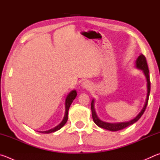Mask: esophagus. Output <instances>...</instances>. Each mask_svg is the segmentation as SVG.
Listing matches in <instances>:
<instances>
[{
  "instance_id": "1",
  "label": "esophagus",
  "mask_w": 160,
  "mask_h": 160,
  "mask_svg": "<svg viewBox=\"0 0 160 160\" xmlns=\"http://www.w3.org/2000/svg\"><path fill=\"white\" fill-rule=\"evenodd\" d=\"M82 88L83 89H86V90H88V89L90 88V83L89 81H84V82L82 83Z\"/></svg>"
}]
</instances>
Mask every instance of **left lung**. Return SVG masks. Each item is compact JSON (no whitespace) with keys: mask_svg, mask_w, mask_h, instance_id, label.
<instances>
[{"mask_svg":"<svg viewBox=\"0 0 160 160\" xmlns=\"http://www.w3.org/2000/svg\"><path fill=\"white\" fill-rule=\"evenodd\" d=\"M135 66L136 68L142 70L143 73H144L146 78V81H147V97H146L145 102L144 106H143V108L142 109V110L140 111V112L138 113V114L131 121H125V122H120V123H108V122H105V121L100 120L99 118L98 117V116H97L96 113L95 108H94V102H95V100H94V99H93L92 100V103H91L92 116L94 122L96 123V125L100 127V128L108 130V131H120V130H122L123 128H126V127H128L129 126L132 125V124L135 123V122H137V121L140 118V117H141L142 115L143 114V113L145 112L146 107H147L148 105L149 96H150V75H149V69L147 64V61H146V58L144 55L140 54L138 57L136 61H135Z\"/></svg>","mask_w":160,"mask_h":160,"instance_id":"obj_1","label":"left lung"}]
</instances>
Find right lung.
I'll list each match as a JSON object with an SVG mask.
<instances>
[{
    "instance_id": "add662e5",
    "label": "right lung",
    "mask_w": 160,
    "mask_h": 160,
    "mask_svg": "<svg viewBox=\"0 0 160 160\" xmlns=\"http://www.w3.org/2000/svg\"><path fill=\"white\" fill-rule=\"evenodd\" d=\"M77 96V92L75 90H72L68 94L66 99V101H65V114H64V117L62 120L61 122L58 124V126H56L54 128H51L50 130H48V131H39V132H42V133H51V132H56L60 130L62 127H63L65 124L66 123L67 121H68V110L69 108L71 105L72 102H73V100L75 99V97Z\"/></svg>"
}]
</instances>
